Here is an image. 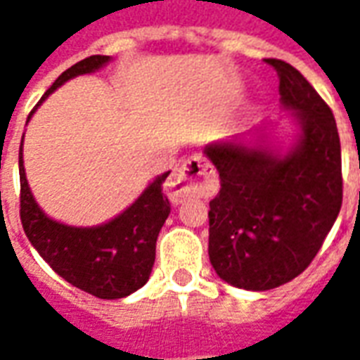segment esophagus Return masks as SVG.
<instances>
[{
  "instance_id": "esophagus-1",
  "label": "esophagus",
  "mask_w": 360,
  "mask_h": 360,
  "mask_svg": "<svg viewBox=\"0 0 360 360\" xmlns=\"http://www.w3.org/2000/svg\"><path fill=\"white\" fill-rule=\"evenodd\" d=\"M212 175H214V169L204 158H187L165 183V195L172 204H181L185 198L195 195L200 183L210 179Z\"/></svg>"
}]
</instances>
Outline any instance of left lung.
Returning <instances> with one entry per match:
<instances>
[{"instance_id":"left-lung-1","label":"left lung","mask_w":360,"mask_h":360,"mask_svg":"<svg viewBox=\"0 0 360 360\" xmlns=\"http://www.w3.org/2000/svg\"><path fill=\"white\" fill-rule=\"evenodd\" d=\"M279 77L281 103L301 136L285 156L241 139L208 144L221 181L210 200L208 255L219 278L268 291L309 268L343 200L341 146L332 110L295 67L264 59Z\"/></svg>"}]
</instances>
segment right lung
<instances>
[{"label":"right lung","instance_id":"1","mask_svg":"<svg viewBox=\"0 0 360 360\" xmlns=\"http://www.w3.org/2000/svg\"><path fill=\"white\" fill-rule=\"evenodd\" d=\"M110 59V56H90L69 67L36 103L34 110L63 82L77 75L94 73ZM19 175L22 229L58 276L98 299H121L148 281L156 260L158 233L172 210L162 188L169 172L152 181L123 214L96 227L65 226L40 210L28 188L22 144L19 148Z\"/></svg>","mask_w":360,"mask_h":360}]
</instances>
